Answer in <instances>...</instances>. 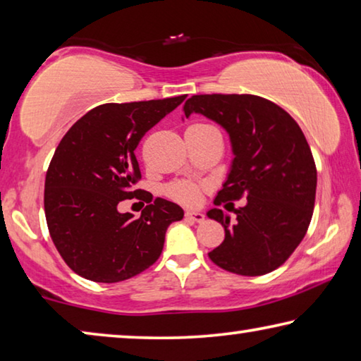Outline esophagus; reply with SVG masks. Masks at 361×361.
<instances>
[{"mask_svg": "<svg viewBox=\"0 0 361 361\" xmlns=\"http://www.w3.org/2000/svg\"><path fill=\"white\" fill-rule=\"evenodd\" d=\"M186 219H190L192 221H197V223H202L205 220V215L202 212H194V210H188L186 212Z\"/></svg>", "mask_w": 361, "mask_h": 361, "instance_id": "obj_1", "label": "esophagus"}]
</instances>
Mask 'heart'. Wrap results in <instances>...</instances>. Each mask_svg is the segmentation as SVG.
Segmentation results:
<instances>
[{"mask_svg":"<svg viewBox=\"0 0 361 361\" xmlns=\"http://www.w3.org/2000/svg\"><path fill=\"white\" fill-rule=\"evenodd\" d=\"M169 196L185 205H196L201 199V188L191 181L173 183L169 188Z\"/></svg>","mask_w":361,"mask_h":361,"instance_id":"1","label":"heart"}]
</instances>
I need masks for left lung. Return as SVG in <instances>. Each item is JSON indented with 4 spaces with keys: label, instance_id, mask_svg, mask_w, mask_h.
<instances>
[{
    "label": "left lung",
    "instance_id": "obj_1",
    "mask_svg": "<svg viewBox=\"0 0 361 361\" xmlns=\"http://www.w3.org/2000/svg\"><path fill=\"white\" fill-rule=\"evenodd\" d=\"M183 112L186 118L201 114L230 136L233 160L214 204L247 199L234 223L221 209L207 212L225 228L210 260L243 276L276 270L304 239L313 215L317 169L300 127L284 109L254 94H196Z\"/></svg>",
    "mask_w": 361,
    "mask_h": 361
}]
</instances>
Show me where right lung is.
Wrapping results in <instances>:
<instances>
[{
  "label": "right lung",
  "instance_id": "1",
  "mask_svg": "<svg viewBox=\"0 0 361 361\" xmlns=\"http://www.w3.org/2000/svg\"><path fill=\"white\" fill-rule=\"evenodd\" d=\"M185 98L98 106L61 140L44 180V215L56 249L80 276L118 283L145 271L162 252L170 223L185 215L160 197L140 219L117 209L141 194L133 190L138 142Z\"/></svg>",
  "mask_w": 361,
  "mask_h": 361
}]
</instances>
